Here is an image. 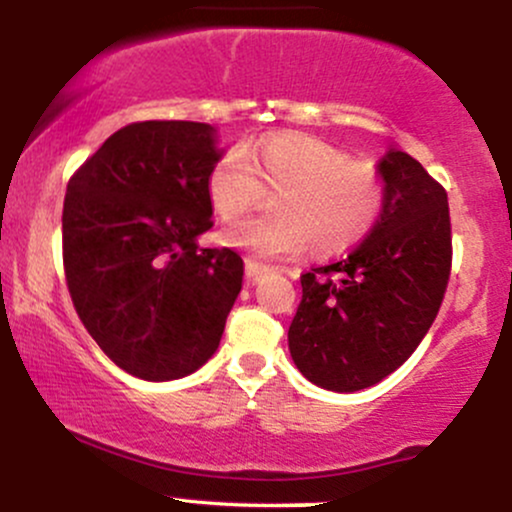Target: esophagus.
I'll list each match as a JSON object with an SVG mask.
<instances>
[{"mask_svg":"<svg viewBox=\"0 0 512 512\" xmlns=\"http://www.w3.org/2000/svg\"><path fill=\"white\" fill-rule=\"evenodd\" d=\"M267 272H272V269L267 267V264H260V262H255V260H245V274H248V279H257V276H262V274H267Z\"/></svg>","mask_w":512,"mask_h":512,"instance_id":"obj_1","label":"esophagus"}]
</instances>
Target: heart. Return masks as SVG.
<instances>
[{
  "label": "heart",
  "instance_id": "b5f03b06",
  "mask_svg": "<svg viewBox=\"0 0 512 512\" xmlns=\"http://www.w3.org/2000/svg\"><path fill=\"white\" fill-rule=\"evenodd\" d=\"M262 190H279L269 216L228 223L219 243L255 260H281L305 248L337 255L373 231L385 207L383 178L351 161L337 146L301 132H276L221 156L207 173V199L216 216L245 214Z\"/></svg>",
  "mask_w": 512,
  "mask_h": 512
}]
</instances>
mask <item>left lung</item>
Returning a JSON list of instances; mask_svg holds the SVG:
<instances>
[{"label":"left lung","instance_id":"8db88e82","mask_svg":"<svg viewBox=\"0 0 512 512\" xmlns=\"http://www.w3.org/2000/svg\"><path fill=\"white\" fill-rule=\"evenodd\" d=\"M375 173L385 207L349 255L301 276L289 351L310 383L356 392L402 366L443 303L452 238L448 195L416 158L390 149Z\"/></svg>","mask_w":512,"mask_h":512}]
</instances>
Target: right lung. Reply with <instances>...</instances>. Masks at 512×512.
<instances>
[{"instance_id": "1", "label": "right lung", "mask_w": 512, "mask_h": 512, "mask_svg": "<svg viewBox=\"0 0 512 512\" xmlns=\"http://www.w3.org/2000/svg\"><path fill=\"white\" fill-rule=\"evenodd\" d=\"M223 156L207 122L117 129L72 175L62 211L67 286L105 356L151 383L195 373L219 349L243 260L199 248L207 173Z\"/></svg>"}]
</instances>
